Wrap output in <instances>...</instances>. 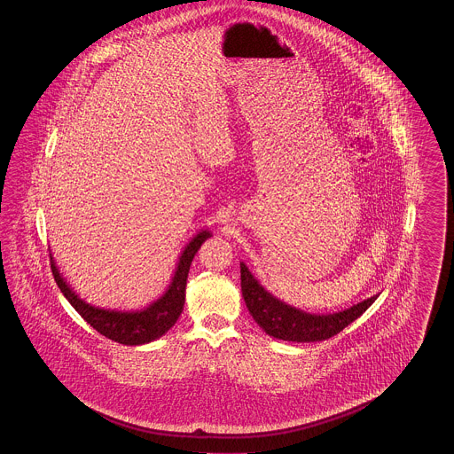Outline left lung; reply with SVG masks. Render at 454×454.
<instances>
[{"label":"left lung","instance_id":"left-lung-1","mask_svg":"<svg viewBox=\"0 0 454 454\" xmlns=\"http://www.w3.org/2000/svg\"><path fill=\"white\" fill-rule=\"evenodd\" d=\"M241 294L254 320L265 333L274 339L289 342H320L326 340L347 325L357 320L378 296H371L344 311L333 315H311L294 306H289L267 293L241 262Z\"/></svg>","mask_w":454,"mask_h":454}]
</instances>
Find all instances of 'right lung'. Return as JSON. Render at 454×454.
<instances>
[{
    "instance_id": "right-lung-1",
    "label": "right lung",
    "mask_w": 454,
    "mask_h": 454,
    "mask_svg": "<svg viewBox=\"0 0 454 454\" xmlns=\"http://www.w3.org/2000/svg\"><path fill=\"white\" fill-rule=\"evenodd\" d=\"M209 237L211 233L206 230L197 233L189 241V245L184 248L178 259L172 282L165 291V294L152 302L148 308L137 309V311H115V309L95 308L83 301L82 298H78V294H74V291L67 286V282L59 274L52 257H51V269H52L54 281L65 294L66 300L71 302V306L82 315V318L87 324L91 325L98 333L106 335L114 342H119L124 346H141L165 335L178 320L185 302V286H187L191 263L200 245Z\"/></svg>"
}]
</instances>
